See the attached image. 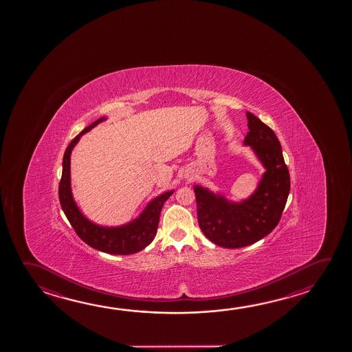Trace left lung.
<instances>
[{"label":"left lung","instance_id":"1","mask_svg":"<svg viewBox=\"0 0 352 352\" xmlns=\"http://www.w3.org/2000/svg\"><path fill=\"white\" fill-rule=\"evenodd\" d=\"M245 143L252 146L265 172L258 189L243 203L231 204L195 186L197 221L204 234L217 246L240 248L271 234L282 217L289 195L290 177L280 143L271 127L247 112Z\"/></svg>","mask_w":352,"mask_h":352}]
</instances>
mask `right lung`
Instances as JSON below:
<instances>
[{
    "label": "right lung",
    "instance_id": "1",
    "mask_svg": "<svg viewBox=\"0 0 352 352\" xmlns=\"http://www.w3.org/2000/svg\"><path fill=\"white\" fill-rule=\"evenodd\" d=\"M104 120V118H99L94 124L87 126L74 140H72V142L69 143L65 149L63 157L62 179L59 183V201L75 232L89 246L110 254H131L141 251L153 241L160 223L162 208L167 201L168 197L173 194V191L164 192L161 197L155 199L147 206V209L143 211L140 219L122 228H101L94 225L93 222L89 221L82 216L78 206L75 205L70 190V155L81 135L91 130Z\"/></svg>",
    "mask_w": 352,
    "mask_h": 352
}]
</instances>
